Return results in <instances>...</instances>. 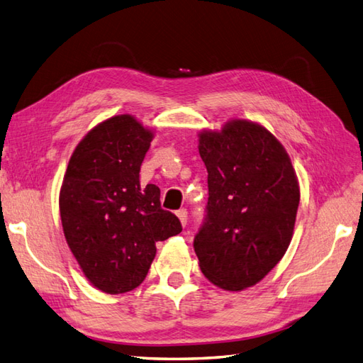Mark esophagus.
I'll use <instances>...</instances> for the list:
<instances>
[{
  "label": "esophagus",
  "mask_w": 363,
  "mask_h": 363,
  "mask_svg": "<svg viewBox=\"0 0 363 363\" xmlns=\"http://www.w3.org/2000/svg\"><path fill=\"white\" fill-rule=\"evenodd\" d=\"M176 216L179 218V220H181V224L185 227L187 225V219H189V211L185 210V208H181V210H178L176 211Z\"/></svg>",
  "instance_id": "34e87169"
}]
</instances>
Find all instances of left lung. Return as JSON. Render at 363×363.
Instances as JSON below:
<instances>
[{
  "instance_id": "1",
  "label": "left lung",
  "mask_w": 363,
  "mask_h": 363,
  "mask_svg": "<svg viewBox=\"0 0 363 363\" xmlns=\"http://www.w3.org/2000/svg\"><path fill=\"white\" fill-rule=\"evenodd\" d=\"M198 136L208 202L193 247L211 284L240 291L262 281L284 257L299 182L284 145L261 124L231 119L219 132L202 130Z\"/></svg>"
}]
</instances>
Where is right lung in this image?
Returning <instances> with one entry per match:
<instances>
[{
    "instance_id": "obj_1",
    "label": "right lung",
    "mask_w": 363,
    "mask_h": 363,
    "mask_svg": "<svg viewBox=\"0 0 363 363\" xmlns=\"http://www.w3.org/2000/svg\"><path fill=\"white\" fill-rule=\"evenodd\" d=\"M155 133L132 115L102 121L73 152L60 191L64 236L89 282L107 294L143 284L156 242L182 231L139 170Z\"/></svg>"
}]
</instances>
